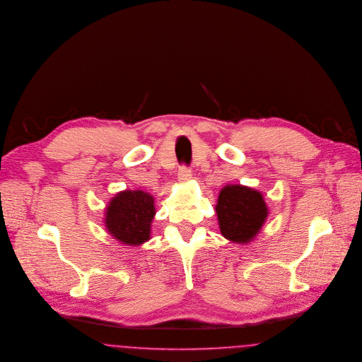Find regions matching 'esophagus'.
<instances>
[{
    "label": "esophagus",
    "mask_w": 362,
    "mask_h": 362,
    "mask_svg": "<svg viewBox=\"0 0 362 362\" xmlns=\"http://www.w3.org/2000/svg\"><path fill=\"white\" fill-rule=\"evenodd\" d=\"M192 177V175H191V170L186 167V165H182L180 168H179V174H177V179L180 180V182H187Z\"/></svg>",
    "instance_id": "1"
}]
</instances>
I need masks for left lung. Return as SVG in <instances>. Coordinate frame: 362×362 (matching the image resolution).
<instances>
[{
    "label": "left lung",
    "mask_w": 362,
    "mask_h": 362,
    "mask_svg": "<svg viewBox=\"0 0 362 362\" xmlns=\"http://www.w3.org/2000/svg\"><path fill=\"white\" fill-rule=\"evenodd\" d=\"M221 234L235 244H247L259 233L268 216L262 194L241 185L221 189L216 206Z\"/></svg>",
    "instance_id": "1"
}]
</instances>
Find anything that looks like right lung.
<instances>
[{
	"instance_id": "obj_1",
	"label": "right lung",
	"mask_w": 362,
	"mask_h": 362,
	"mask_svg": "<svg viewBox=\"0 0 362 362\" xmlns=\"http://www.w3.org/2000/svg\"><path fill=\"white\" fill-rule=\"evenodd\" d=\"M153 201L143 189L118 192L106 207V230L122 244H144L151 238V223L156 214Z\"/></svg>"
}]
</instances>
